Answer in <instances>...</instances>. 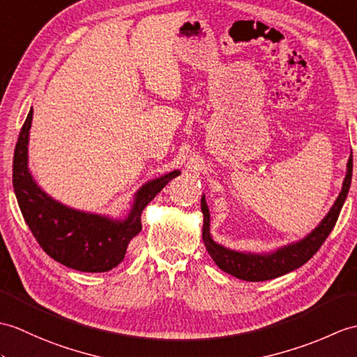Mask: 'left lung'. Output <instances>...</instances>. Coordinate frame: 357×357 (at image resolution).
Masks as SVG:
<instances>
[{
    "mask_svg": "<svg viewBox=\"0 0 357 357\" xmlns=\"http://www.w3.org/2000/svg\"><path fill=\"white\" fill-rule=\"evenodd\" d=\"M353 175V153L347 162V175L342 182V190L337 199L331 206L327 216L321 220L319 225L314 228L310 234L298 240L295 243L286 245L280 250L269 254H252V252H238L228 250L214 242L210 234V211L205 202V196L201 199V210L204 213V228L202 238L206 251L211 255L214 263L223 271L236 278L245 281H264L284 275V273L295 271L304 263H307L312 257L317 254L321 245L335 228L336 220L341 213L342 205L347 199L348 190L351 184Z\"/></svg>",
    "mask_w": 357,
    "mask_h": 357,
    "instance_id": "obj_1",
    "label": "left lung"
}]
</instances>
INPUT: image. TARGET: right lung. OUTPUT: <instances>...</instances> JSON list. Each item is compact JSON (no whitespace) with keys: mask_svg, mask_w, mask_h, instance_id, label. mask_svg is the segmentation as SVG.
Segmentation results:
<instances>
[{"mask_svg":"<svg viewBox=\"0 0 357 357\" xmlns=\"http://www.w3.org/2000/svg\"><path fill=\"white\" fill-rule=\"evenodd\" d=\"M33 107L24 121L13 155V188L24 220L40 248L63 266L82 272H106L120 264L128 245L141 231V213L181 172L149 181L135 193L124 219L73 210L54 201L29 172V134Z\"/></svg>","mask_w":357,"mask_h":357,"instance_id":"obj_1","label":"right lung"}]
</instances>
